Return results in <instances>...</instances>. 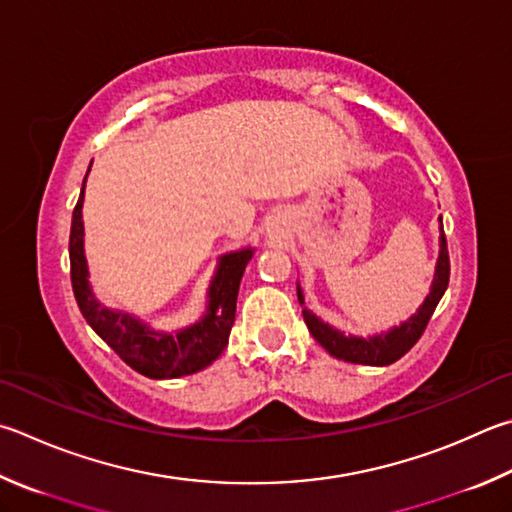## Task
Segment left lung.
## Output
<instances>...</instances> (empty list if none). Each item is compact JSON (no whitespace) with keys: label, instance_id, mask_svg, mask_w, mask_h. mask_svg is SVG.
<instances>
[{"label":"left lung","instance_id":"8db88e82","mask_svg":"<svg viewBox=\"0 0 512 512\" xmlns=\"http://www.w3.org/2000/svg\"><path fill=\"white\" fill-rule=\"evenodd\" d=\"M450 282V255H448V241L441 230V253L439 262H436V273L432 282V291L425 297V302L418 306V311L412 315L410 320L403 322L401 327L389 329L387 333H378V336L371 338H358V336H345V333L329 327L327 322H322L318 315H313L304 306V295L302 288L297 286V300L304 306L302 315L306 327H309L311 336L320 342V345L327 349L333 358L353 362V365H374V367H385L392 365L398 358H403L407 351H410L418 338L423 336V331L430 322L436 304L445 293Z\"/></svg>","mask_w":512,"mask_h":512}]
</instances>
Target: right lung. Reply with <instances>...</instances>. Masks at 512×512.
Listing matches in <instances>:
<instances>
[{
	"label": "right lung",
	"mask_w": 512,
	"mask_h": 512,
	"mask_svg": "<svg viewBox=\"0 0 512 512\" xmlns=\"http://www.w3.org/2000/svg\"><path fill=\"white\" fill-rule=\"evenodd\" d=\"M89 174V172H87ZM87 181V176H85ZM85 181H82L80 199L73 208L69 259L73 295L82 315L98 336L123 358L129 367L147 378L165 380L194 374L208 367L221 356L228 345L232 324H235L237 293L241 275L253 257V248L235 250L219 259L217 273L208 288V311L188 329L176 333L152 331L134 315L111 311L102 306L91 293L89 271L85 259V228H82V199H85Z\"/></svg>",
	"instance_id": "1"
}]
</instances>
